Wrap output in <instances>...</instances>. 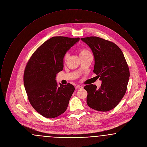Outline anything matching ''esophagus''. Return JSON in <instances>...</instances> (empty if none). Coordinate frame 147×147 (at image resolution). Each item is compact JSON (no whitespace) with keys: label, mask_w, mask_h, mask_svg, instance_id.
Here are the masks:
<instances>
[{"label":"esophagus","mask_w":147,"mask_h":147,"mask_svg":"<svg viewBox=\"0 0 147 147\" xmlns=\"http://www.w3.org/2000/svg\"><path fill=\"white\" fill-rule=\"evenodd\" d=\"M76 88L77 89H83V86H80L79 85H77V86H76Z\"/></svg>","instance_id":"34e87169"}]
</instances>
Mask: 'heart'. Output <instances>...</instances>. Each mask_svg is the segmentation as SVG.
Wrapping results in <instances>:
<instances>
[{
  "mask_svg": "<svg viewBox=\"0 0 147 147\" xmlns=\"http://www.w3.org/2000/svg\"><path fill=\"white\" fill-rule=\"evenodd\" d=\"M88 53H90V52H89V51L88 49H80V50L79 55H80V56H84V55ZM68 56H69V54L68 53H66L65 55L64 56V59H67L68 58Z\"/></svg>",
  "mask_w": 147,
  "mask_h": 147,
  "instance_id": "heart-1",
  "label": "heart"
}]
</instances>
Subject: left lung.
I'll return each mask as SVG.
<instances>
[{
  "label": "left lung",
  "mask_w": 147,
  "mask_h": 147,
  "mask_svg": "<svg viewBox=\"0 0 147 147\" xmlns=\"http://www.w3.org/2000/svg\"><path fill=\"white\" fill-rule=\"evenodd\" d=\"M94 57V73L102 84L98 89L95 85L84 86L88 92L86 103L91 109L108 111L118 105L125 95L129 78V70L125 58L114 43L98 37L82 38Z\"/></svg>",
  "instance_id": "left-lung-1"
}]
</instances>
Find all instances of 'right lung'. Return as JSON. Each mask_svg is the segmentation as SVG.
<instances>
[{
  "label": "right lung",
  "mask_w": 147,
  "mask_h": 147,
  "mask_svg": "<svg viewBox=\"0 0 147 147\" xmlns=\"http://www.w3.org/2000/svg\"><path fill=\"white\" fill-rule=\"evenodd\" d=\"M79 40V37H53L36 49L26 65L24 84L28 100L45 117L55 118L67 109L74 86L69 83H59L58 86L56 77L63 70L65 53Z\"/></svg>",
  "instance_id": "add662e5"
}]
</instances>
